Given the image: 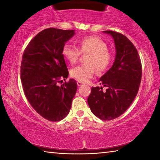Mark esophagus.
Wrapping results in <instances>:
<instances>
[{"label":"esophagus","instance_id":"esophagus-1","mask_svg":"<svg viewBox=\"0 0 160 160\" xmlns=\"http://www.w3.org/2000/svg\"><path fill=\"white\" fill-rule=\"evenodd\" d=\"M77 84H78V85L79 86V87L83 85V83H82V82H80V81H78V82H77Z\"/></svg>","mask_w":160,"mask_h":160}]
</instances>
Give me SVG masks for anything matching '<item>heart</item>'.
<instances>
[{
    "label": "heart",
    "instance_id": "obj_1",
    "mask_svg": "<svg viewBox=\"0 0 160 160\" xmlns=\"http://www.w3.org/2000/svg\"><path fill=\"white\" fill-rule=\"evenodd\" d=\"M79 48L70 44L63 45L62 54L70 63H77L81 53H90L87 63L72 68L70 75L81 82H87L96 73V68L99 72H104L110 67L112 55L108 49L107 43L97 37L87 36L78 41Z\"/></svg>",
    "mask_w": 160,
    "mask_h": 160
}]
</instances>
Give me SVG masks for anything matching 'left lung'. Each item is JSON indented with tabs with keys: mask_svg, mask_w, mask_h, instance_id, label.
<instances>
[{
	"mask_svg": "<svg viewBox=\"0 0 160 160\" xmlns=\"http://www.w3.org/2000/svg\"><path fill=\"white\" fill-rule=\"evenodd\" d=\"M113 37L116 58L112 67L99 79L100 85L92 87L88 98L91 112L97 117L109 121L120 116L133 102L142 78V65L139 54L132 43L123 34L114 31H104Z\"/></svg>",
	"mask_w": 160,
	"mask_h": 160,
	"instance_id": "8db88e82",
	"label": "left lung"
}]
</instances>
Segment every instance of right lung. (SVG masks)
Wrapping results in <instances>:
<instances>
[{
	"label": "right lung",
	"mask_w": 160,
	"mask_h": 160,
	"mask_svg": "<svg viewBox=\"0 0 160 160\" xmlns=\"http://www.w3.org/2000/svg\"><path fill=\"white\" fill-rule=\"evenodd\" d=\"M74 30L48 28L38 33L25 48L20 66L22 85L34 109L50 121L66 118L76 93L75 80L58 83L68 76L62 48Z\"/></svg>",
	"instance_id": "add662e5"
}]
</instances>
